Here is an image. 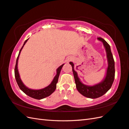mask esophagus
<instances>
[{
    "label": "esophagus",
    "mask_w": 129,
    "mask_h": 129,
    "mask_svg": "<svg viewBox=\"0 0 129 129\" xmlns=\"http://www.w3.org/2000/svg\"><path fill=\"white\" fill-rule=\"evenodd\" d=\"M72 59V57H68L67 58V62H69V61H71V60Z\"/></svg>",
    "instance_id": "34e87169"
}]
</instances>
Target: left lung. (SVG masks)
<instances>
[{"label":"left lung","mask_w":129,"mask_h":129,"mask_svg":"<svg viewBox=\"0 0 129 129\" xmlns=\"http://www.w3.org/2000/svg\"><path fill=\"white\" fill-rule=\"evenodd\" d=\"M99 41H101L106 49L107 61H108V67L107 69L106 77L102 82L94 86H87L81 82L78 77L77 73L74 69V64L70 62V64L72 66V71L74 76L76 88L79 92L83 96L90 99H96L104 95L111 87L115 78V61L113 58L111 48L109 44L101 37L98 38Z\"/></svg>","instance_id":"obj_1"}]
</instances>
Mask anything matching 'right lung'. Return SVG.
<instances>
[{
    "instance_id": "obj_1",
    "label": "right lung",
    "mask_w": 129,
    "mask_h": 129,
    "mask_svg": "<svg viewBox=\"0 0 129 129\" xmlns=\"http://www.w3.org/2000/svg\"><path fill=\"white\" fill-rule=\"evenodd\" d=\"M28 39H27V40L24 42V44H23V46H22V48H21L19 51V54H18V56L17 57V59L16 61V64H15V69H14L15 78V80H16L18 86L19 87L20 89L23 92L25 93L26 94H27L28 96L30 97V98H32L33 99H37V100H41V99L45 98L46 97H48L49 95H51V94L55 91V90H56V85H57V83L58 82V77L60 74V72H61L62 68L63 67V66L64 65V64L61 65V66H59L57 68L56 75L55 76V77H54L53 80L52 81L51 83L50 84L49 86L46 87L44 88L43 89H41V90H32V89H30L27 87L23 84V83L22 82V81L20 78L19 72H18V58H19V56L20 53V52L22 51V49L23 48V47H24L25 43L27 42Z\"/></svg>"
}]
</instances>
